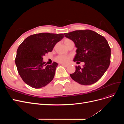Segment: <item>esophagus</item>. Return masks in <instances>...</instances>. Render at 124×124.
Instances as JSON below:
<instances>
[{
  "label": "esophagus",
  "mask_w": 124,
  "mask_h": 124,
  "mask_svg": "<svg viewBox=\"0 0 124 124\" xmlns=\"http://www.w3.org/2000/svg\"><path fill=\"white\" fill-rule=\"evenodd\" d=\"M62 65L63 66V67H68V65H66V64H63V63H62Z\"/></svg>",
  "instance_id": "1"
}]
</instances>
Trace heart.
I'll list each match as a JSON object with an SVG mask.
<instances>
[{
	"instance_id": "obj_1",
	"label": "heart",
	"mask_w": 124,
	"mask_h": 124,
	"mask_svg": "<svg viewBox=\"0 0 124 124\" xmlns=\"http://www.w3.org/2000/svg\"><path fill=\"white\" fill-rule=\"evenodd\" d=\"M71 40L68 39H66L64 40V43L65 44H66L67 43H68L70 42H71ZM70 58L68 56H58V57L56 58V61H57L58 62L62 63H66L67 62H68L69 61Z\"/></svg>"
}]
</instances>
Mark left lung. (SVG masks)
I'll return each mask as SVG.
<instances>
[{
	"label": "left lung",
	"mask_w": 124,
	"mask_h": 124,
	"mask_svg": "<svg viewBox=\"0 0 124 124\" xmlns=\"http://www.w3.org/2000/svg\"><path fill=\"white\" fill-rule=\"evenodd\" d=\"M66 38L73 41L76 54L73 61L84 62L81 68L76 66L71 78L80 84L91 85L102 77L109 67L111 48L104 37L91 30H80L65 33Z\"/></svg>",
	"instance_id": "obj_1"
}]
</instances>
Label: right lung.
<instances>
[{
	"mask_svg": "<svg viewBox=\"0 0 124 124\" xmlns=\"http://www.w3.org/2000/svg\"><path fill=\"white\" fill-rule=\"evenodd\" d=\"M63 37L62 33H40L28 37L20 45L15 62L18 72L26 84L40 88L53 80L58 63L46 65L43 56L52 52Z\"/></svg>",
	"mask_w": 124,
	"mask_h": 124,
	"instance_id": "obj_1",
	"label": "right lung"
}]
</instances>
